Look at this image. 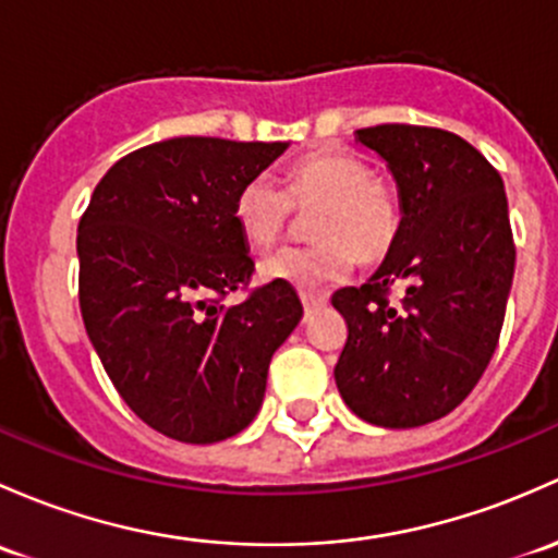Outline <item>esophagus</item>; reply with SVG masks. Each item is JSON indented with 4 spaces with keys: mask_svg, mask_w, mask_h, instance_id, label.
Wrapping results in <instances>:
<instances>
[{
    "mask_svg": "<svg viewBox=\"0 0 558 558\" xmlns=\"http://www.w3.org/2000/svg\"><path fill=\"white\" fill-rule=\"evenodd\" d=\"M299 299H302V304H304V313H310V310L320 307V304L328 302V296L324 294V291H302Z\"/></svg>",
    "mask_w": 558,
    "mask_h": 558,
    "instance_id": "obj_1",
    "label": "esophagus"
}]
</instances>
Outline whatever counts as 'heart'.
I'll return each mask as SVG.
<instances>
[{
    "label": "heart",
    "mask_w": 558,
    "mask_h": 558,
    "mask_svg": "<svg viewBox=\"0 0 558 558\" xmlns=\"http://www.w3.org/2000/svg\"><path fill=\"white\" fill-rule=\"evenodd\" d=\"M294 208L310 214L313 245H286L264 256L259 275L310 291L337 283L353 267L383 262L401 230V208L366 160L324 149L302 157L283 175V190L254 175L238 190L232 219L251 245H269L289 227Z\"/></svg>",
    "instance_id": "obj_1"
}]
</instances>
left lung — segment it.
<instances>
[{"mask_svg": "<svg viewBox=\"0 0 558 558\" xmlns=\"http://www.w3.org/2000/svg\"><path fill=\"white\" fill-rule=\"evenodd\" d=\"M355 138L387 162L403 216L383 267L331 296L348 324L333 379L361 420L420 427L465 401L500 339L515 264L506 190L441 128L392 122Z\"/></svg>", "mask_w": 558, "mask_h": 558, "instance_id": "obj_1", "label": "left lung"}]
</instances>
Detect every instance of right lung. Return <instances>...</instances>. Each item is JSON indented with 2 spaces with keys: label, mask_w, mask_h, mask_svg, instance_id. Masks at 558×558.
<instances>
[{
  "label": "right lung",
  "mask_w": 558,
  "mask_h": 558,
  "mask_svg": "<svg viewBox=\"0 0 558 558\" xmlns=\"http://www.w3.org/2000/svg\"><path fill=\"white\" fill-rule=\"evenodd\" d=\"M286 141L168 138L98 181L77 230L85 331L122 401L184 444H214L256 417L272 353L302 320L289 283L240 304L219 299L254 275L232 219L240 186Z\"/></svg>",
  "instance_id": "add662e5"
}]
</instances>
